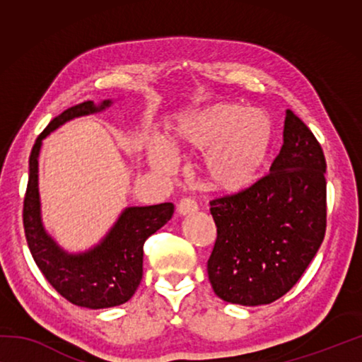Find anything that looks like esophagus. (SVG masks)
I'll list each match as a JSON object with an SVG mask.
<instances>
[{"instance_id": "34e87169", "label": "esophagus", "mask_w": 362, "mask_h": 362, "mask_svg": "<svg viewBox=\"0 0 362 362\" xmlns=\"http://www.w3.org/2000/svg\"><path fill=\"white\" fill-rule=\"evenodd\" d=\"M177 211H179L180 216H188V214H193L198 211V204L192 198H183L180 199L179 206H177Z\"/></svg>"}]
</instances>
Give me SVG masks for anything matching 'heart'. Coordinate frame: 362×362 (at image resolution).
<instances>
[{
    "mask_svg": "<svg viewBox=\"0 0 362 362\" xmlns=\"http://www.w3.org/2000/svg\"><path fill=\"white\" fill-rule=\"evenodd\" d=\"M273 140V124L262 110H244L236 103H216L189 112L169 134L174 150L204 153L207 182L220 192L233 193L249 187L265 166ZM151 164L163 173L174 158L161 144L151 145Z\"/></svg>",
    "mask_w": 362,
    "mask_h": 362,
    "instance_id": "b5f03b06",
    "label": "heart"
}]
</instances>
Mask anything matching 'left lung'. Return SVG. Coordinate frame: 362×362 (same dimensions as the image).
<instances>
[{"mask_svg":"<svg viewBox=\"0 0 362 362\" xmlns=\"http://www.w3.org/2000/svg\"><path fill=\"white\" fill-rule=\"evenodd\" d=\"M284 142L269 174L211 201L217 238L207 260L214 292L257 306L289 292L326 235V158L320 142L287 110Z\"/></svg>","mask_w":362,"mask_h":362,"instance_id":"obj_1","label":"left lung"}]
</instances>
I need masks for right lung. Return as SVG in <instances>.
Masks as SVG:
<instances>
[{"instance_id":"obj_1","label":"right lung","mask_w":362,"mask_h":362,"mask_svg":"<svg viewBox=\"0 0 362 362\" xmlns=\"http://www.w3.org/2000/svg\"><path fill=\"white\" fill-rule=\"evenodd\" d=\"M110 105L105 100L95 107L93 100L65 110L49 122L30 153V174L23 198V230L30 252L47 283L73 305L90 310L126 303L142 281L144 244L174 214L173 203L127 207L105 240L89 252L70 255L46 235L40 218L38 155L41 140L65 121L99 112Z\"/></svg>"}]
</instances>
